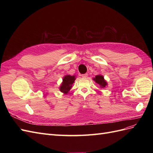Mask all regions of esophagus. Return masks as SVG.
Returning <instances> with one entry per match:
<instances>
[{
  "label": "esophagus",
  "instance_id": "1",
  "mask_svg": "<svg viewBox=\"0 0 153 153\" xmlns=\"http://www.w3.org/2000/svg\"><path fill=\"white\" fill-rule=\"evenodd\" d=\"M87 76H88L87 73H85V74H83V75H82V76L84 78H86V77H87Z\"/></svg>",
  "mask_w": 153,
  "mask_h": 153
}]
</instances>
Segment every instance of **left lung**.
Listing matches in <instances>:
<instances>
[{
	"instance_id": "8db88e82",
	"label": "left lung",
	"mask_w": 153,
	"mask_h": 153,
	"mask_svg": "<svg viewBox=\"0 0 153 153\" xmlns=\"http://www.w3.org/2000/svg\"><path fill=\"white\" fill-rule=\"evenodd\" d=\"M94 80L97 83V84L100 85L101 87H102V88L105 87L106 85H107V84H106V82L104 79V77L101 75L96 76V77L94 78Z\"/></svg>"
}]
</instances>
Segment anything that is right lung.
Listing matches in <instances>:
<instances>
[{
    "label": "right lung",
    "mask_w": 153,
    "mask_h": 153,
    "mask_svg": "<svg viewBox=\"0 0 153 153\" xmlns=\"http://www.w3.org/2000/svg\"><path fill=\"white\" fill-rule=\"evenodd\" d=\"M75 80V76L66 75L64 77L62 83L60 87V91L64 94H67L72 87V84Z\"/></svg>",
    "instance_id": "right-lung-1"
}]
</instances>
